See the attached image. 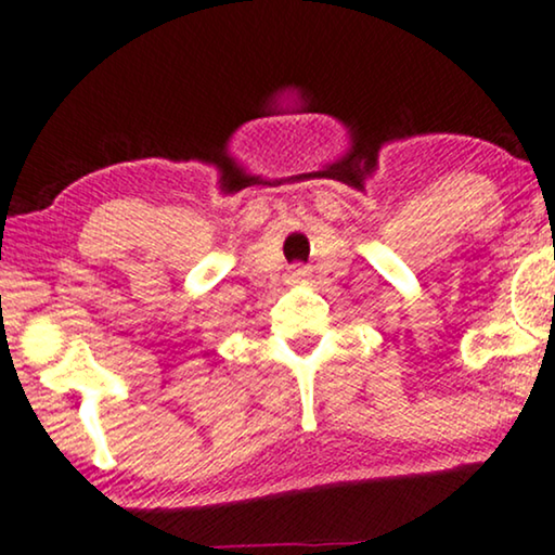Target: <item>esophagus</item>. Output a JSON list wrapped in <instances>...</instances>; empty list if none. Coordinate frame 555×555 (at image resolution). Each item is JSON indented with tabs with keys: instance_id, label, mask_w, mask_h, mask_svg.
I'll return each instance as SVG.
<instances>
[{
	"instance_id": "34e87169",
	"label": "esophagus",
	"mask_w": 555,
	"mask_h": 555,
	"mask_svg": "<svg viewBox=\"0 0 555 555\" xmlns=\"http://www.w3.org/2000/svg\"><path fill=\"white\" fill-rule=\"evenodd\" d=\"M306 278H311V270H309V267H300V264L293 267L291 275H288L291 283H304Z\"/></svg>"
}]
</instances>
